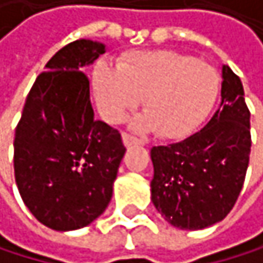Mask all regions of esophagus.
<instances>
[{"instance_id":"1","label":"esophagus","mask_w":263,"mask_h":263,"mask_svg":"<svg viewBox=\"0 0 263 263\" xmlns=\"http://www.w3.org/2000/svg\"><path fill=\"white\" fill-rule=\"evenodd\" d=\"M122 138H123V144H125L126 147H131V146H135V144H141L140 140H137L134 135L128 134V132H123V134H122Z\"/></svg>"}]
</instances>
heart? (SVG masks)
Returning <instances> with one entry per match:
<instances>
[{"label":"heart","mask_w":263,"mask_h":263,"mask_svg":"<svg viewBox=\"0 0 263 263\" xmlns=\"http://www.w3.org/2000/svg\"><path fill=\"white\" fill-rule=\"evenodd\" d=\"M96 99L106 120L120 122L143 99L144 114L135 128L163 138L193 131L210 112L218 91V71L195 58L172 50L132 51L117 70L99 62L92 73Z\"/></svg>","instance_id":"obj_1"}]
</instances>
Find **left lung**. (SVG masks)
<instances>
[{
    "label": "left lung",
    "mask_w": 263,
    "mask_h": 263,
    "mask_svg": "<svg viewBox=\"0 0 263 263\" xmlns=\"http://www.w3.org/2000/svg\"><path fill=\"white\" fill-rule=\"evenodd\" d=\"M250 147L243 86L222 65L221 103L209 123L178 143L151 149L152 204L181 230H202L222 221L243 185Z\"/></svg>",
    "instance_id": "1"
}]
</instances>
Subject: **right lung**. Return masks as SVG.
<instances>
[{
  "instance_id": "right-lung-1",
  "label": "right lung",
  "mask_w": 263,
  "mask_h": 263,
  "mask_svg": "<svg viewBox=\"0 0 263 263\" xmlns=\"http://www.w3.org/2000/svg\"><path fill=\"white\" fill-rule=\"evenodd\" d=\"M105 51L91 39L61 48L34 80L15 131L20 195L56 232L86 227L105 212L126 152L119 131L94 119L83 73Z\"/></svg>"
}]
</instances>
